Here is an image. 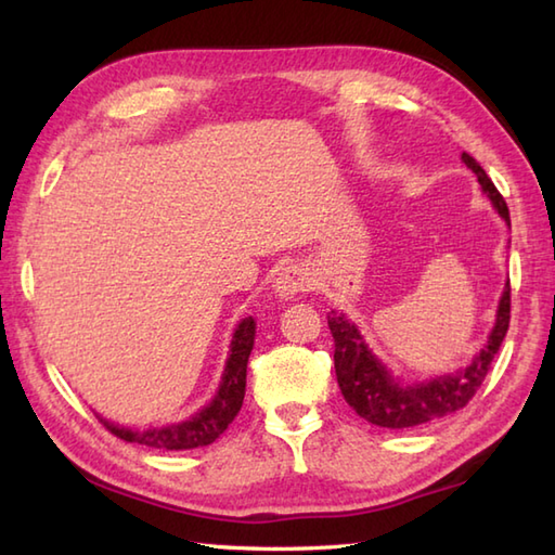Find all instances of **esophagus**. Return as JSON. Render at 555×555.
Listing matches in <instances>:
<instances>
[{"label":"esophagus","mask_w":555,"mask_h":555,"mask_svg":"<svg viewBox=\"0 0 555 555\" xmlns=\"http://www.w3.org/2000/svg\"><path fill=\"white\" fill-rule=\"evenodd\" d=\"M312 288V276L308 269H302L300 264H291L284 271H281L276 279V293L279 296H296V293L310 291Z\"/></svg>","instance_id":"1"}]
</instances>
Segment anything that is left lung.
<instances>
[{"label":"left lung","mask_w":555,"mask_h":555,"mask_svg":"<svg viewBox=\"0 0 555 555\" xmlns=\"http://www.w3.org/2000/svg\"><path fill=\"white\" fill-rule=\"evenodd\" d=\"M463 162L467 164V169L475 171L481 191L491 197V203L499 209V215L511 223L508 205H505L503 195L496 191V185L491 183L487 171L481 169L479 162L475 157H469L467 152H463ZM326 320L334 336L336 379L346 403L356 410L362 420L376 424V427H420V424L436 422L451 415V412L463 410L477 393L481 382L487 379L493 356L499 352L511 324V284L503 291V298L496 312V324L491 328L487 346L481 348L473 364H467L465 370H460L455 374L436 376V379L412 386L398 384L393 376L388 374V370L372 356V350L362 340L358 326L348 322L344 314L328 312Z\"/></svg>","instance_id":"obj_1"}]
</instances>
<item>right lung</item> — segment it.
Instances as JSON below:
<instances>
[{"label":"right lung","mask_w":555,"mask_h":555,"mask_svg":"<svg viewBox=\"0 0 555 555\" xmlns=\"http://www.w3.org/2000/svg\"><path fill=\"white\" fill-rule=\"evenodd\" d=\"M253 344H255V320L253 317H247V320H243L233 334L231 356L227 360V370H223L221 386L215 400H211L207 408L199 410L195 417L171 424V427H162V429H126L102 417L100 422L114 436H119V439L128 443L159 448V451H188V448L209 446L229 429V424L235 420V415H238V410L243 405L247 358H250Z\"/></svg>","instance_id":"obj_1"}]
</instances>
